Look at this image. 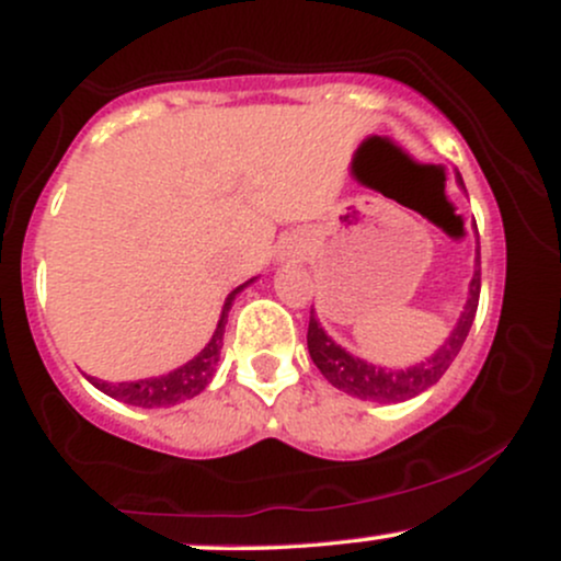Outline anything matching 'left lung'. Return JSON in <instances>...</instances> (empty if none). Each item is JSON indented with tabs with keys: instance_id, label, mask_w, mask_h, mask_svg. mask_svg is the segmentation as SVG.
<instances>
[{
	"instance_id": "1",
	"label": "left lung",
	"mask_w": 561,
	"mask_h": 561,
	"mask_svg": "<svg viewBox=\"0 0 561 561\" xmlns=\"http://www.w3.org/2000/svg\"><path fill=\"white\" fill-rule=\"evenodd\" d=\"M456 179L461 182V176L456 173ZM480 259V250H478ZM480 302V261L474 268L472 282H469V298L465 311H461L459 321H456L454 332L448 334V340L443 343L430 358L409 366V369H385V366L369 364L364 358L351 356L345 347H340L332 337H327V332L321 330V324L313 317L308 321V353H311L313 364L319 366V371L324 375L337 390L347 392L353 398H362V401H377V403H398L409 401V398L420 396L427 388L446 375V369L454 364V358L459 356L461 345H465L469 327H472L474 313H478Z\"/></svg>"
}]
</instances>
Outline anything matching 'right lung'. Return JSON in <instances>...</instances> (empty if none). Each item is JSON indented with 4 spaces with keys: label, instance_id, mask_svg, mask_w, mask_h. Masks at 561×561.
<instances>
[{
    "label": "right lung",
    "instance_id": "obj_1",
    "mask_svg": "<svg viewBox=\"0 0 561 561\" xmlns=\"http://www.w3.org/2000/svg\"><path fill=\"white\" fill-rule=\"evenodd\" d=\"M250 282H244V285L231 289L229 298L224 300L221 319H218L214 337H210V343L205 345L192 362H186L184 366H179V369H173L163 377L137 379V382L113 385V382H102V379L96 377H89V382H92L96 390L105 392V396L115 398V401H124L128 405H141V409H163V405H176L186 401V398L199 396V392L208 388V382L216 375V364H218V356H221L224 330H227L231 302H234L237 293H242Z\"/></svg>",
    "mask_w": 561,
    "mask_h": 561
}]
</instances>
